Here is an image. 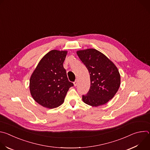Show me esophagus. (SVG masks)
<instances>
[{"mask_svg":"<svg viewBox=\"0 0 150 150\" xmlns=\"http://www.w3.org/2000/svg\"><path fill=\"white\" fill-rule=\"evenodd\" d=\"M78 79H76V80H75V81L74 82V86H75V87H76V85H77V84H78Z\"/></svg>","mask_w":150,"mask_h":150,"instance_id":"esophagus-1","label":"esophagus"}]
</instances>
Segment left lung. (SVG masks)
Instances as JSON below:
<instances>
[{"instance_id": "left-lung-1", "label": "left lung", "mask_w": 150, "mask_h": 150, "mask_svg": "<svg viewBox=\"0 0 150 150\" xmlns=\"http://www.w3.org/2000/svg\"><path fill=\"white\" fill-rule=\"evenodd\" d=\"M76 54L87 67L91 86L87 94L82 96L83 101L98 107L113 98L120 85V75L114 63L101 52L94 49L78 50Z\"/></svg>"}]
</instances>
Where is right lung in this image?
<instances>
[{"label": "right lung", "mask_w": 150, "mask_h": 150, "mask_svg": "<svg viewBox=\"0 0 150 150\" xmlns=\"http://www.w3.org/2000/svg\"><path fill=\"white\" fill-rule=\"evenodd\" d=\"M68 51L52 50L40 60L30 79V91L33 99L47 109L63 104L73 83L68 81L63 63Z\"/></svg>", "instance_id": "add662e5"}]
</instances>
